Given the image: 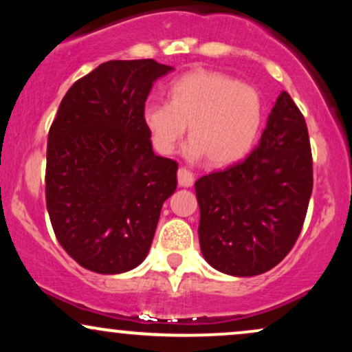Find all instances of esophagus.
Segmentation results:
<instances>
[{"label":"esophagus","mask_w":352,"mask_h":352,"mask_svg":"<svg viewBox=\"0 0 352 352\" xmlns=\"http://www.w3.org/2000/svg\"><path fill=\"white\" fill-rule=\"evenodd\" d=\"M177 179H179L180 187H192L193 185V173L185 167L179 168V172H177Z\"/></svg>","instance_id":"obj_1"}]
</instances>
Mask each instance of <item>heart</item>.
Instances as JSON below:
<instances>
[{"instance_id": "heart-1", "label": "heart", "mask_w": 352, "mask_h": 352, "mask_svg": "<svg viewBox=\"0 0 352 352\" xmlns=\"http://www.w3.org/2000/svg\"><path fill=\"white\" fill-rule=\"evenodd\" d=\"M168 100H148L142 120L157 152L170 155L190 125V160L208 157L215 167L243 159L260 134L265 106L253 86L223 72L195 69L170 84Z\"/></svg>"}]
</instances>
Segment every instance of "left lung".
<instances>
[{"mask_svg":"<svg viewBox=\"0 0 352 352\" xmlns=\"http://www.w3.org/2000/svg\"><path fill=\"white\" fill-rule=\"evenodd\" d=\"M311 192L308 127L283 91L260 145L241 162L195 182L201 254L232 276L268 272L296 243Z\"/></svg>","mask_w":352,"mask_h":352,"instance_id":"left-lung-1","label":"left lung"}]
</instances>
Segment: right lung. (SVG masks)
<instances>
[{
    "mask_svg": "<svg viewBox=\"0 0 352 352\" xmlns=\"http://www.w3.org/2000/svg\"><path fill=\"white\" fill-rule=\"evenodd\" d=\"M172 69L153 59L107 60L60 100L47 135L46 207L82 268L119 274L147 256L179 165L153 153L142 109Z\"/></svg>",
    "mask_w": 352,
    "mask_h": 352,
    "instance_id": "add662e5",
    "label": "right lung"
}]
</instances>
